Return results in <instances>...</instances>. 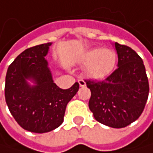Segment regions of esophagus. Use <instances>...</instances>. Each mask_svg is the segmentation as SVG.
<instances>
[{"label":"esophagus","instance_id":"obj_1","mask_svg":"<svg viewBox=\"0 0 153 153\" xmlns=\"http://www.w3.org/2000/svg\"><path fill=\"white\" fill-rule=\"evenodd\" d=\"M78 82H79V84H80V86H81V87H84V86L86 85V82H85V81H83L82 79L79 80V81H78Z\"/></svg>","mask_w":153,"mask_h":153}]
</instances>
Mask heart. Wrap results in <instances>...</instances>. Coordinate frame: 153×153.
I'll use <instances>...</instances> for the list:
<instances>
[{
    "mask_svg": "<svg viewBox=\"0 0 153 153\" xmlns=\"http://www.w3.org/2000/svg\"><path fill=\"white\" fill-rule=\"evenodd\" d=\"M117 53L111 49L96 48L90 50L83 57L86 74L91 79H103L110 75L117 63Z\"/></svg>",
    "mask_w": 153,
    "mask_h": 153,
    "instance_id": "1",
    "label": "heart"
}]
</instances>
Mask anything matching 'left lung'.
Returning <instances> with one entry per match:
<instances>
[{"mask_svg": "<svg viewBox=\"0 0 153 153\" xmlns=\"http://www.w3.org/2000/svg\"><path fill=\"white\" fill-rule=\"evenodd\" d=\"M118 68L104 81L86 80L91 95L89 108L96 121L112 128L130 125L143 113L149 82L141 58L131 48L114 43Z\"/></svg>", "mask_w": 153, "mask_h": 153, "instance_id": "1", "label": "left lung"}]
</instances>
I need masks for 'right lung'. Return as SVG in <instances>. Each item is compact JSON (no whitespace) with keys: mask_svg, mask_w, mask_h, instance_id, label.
<instances>
[{"mask_svg":"<svg viewBox=\"0 0 153 153\" xmlns=\"http://www.w3.org/2000/svg\"><path fill=\"white\" fill-rule=\"evenodd\" d=\"M51 42L22 51L8 68L5 101L18 124L26 131L43 133L63 123L68 102L79 90L75 82L62 90L53 82L45 60ZM27 79L35 82L30 85Z\"/></svg>","mask_w":153,"mask_h":153,"instance_id":"obj_1","label":"right lung"}]
</instances>
